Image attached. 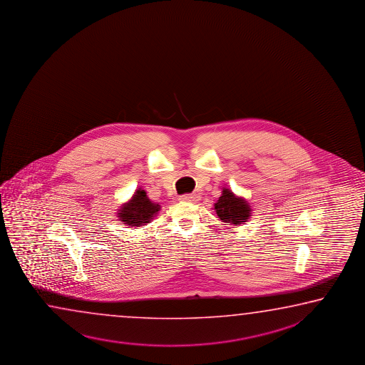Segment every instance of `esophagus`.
I'll return each mask as SVG.
<instances>
[{
	"instance_id": "obj_1",
	"label": "esophagus",
	"mask_w": 365,
	"mask_h": 365,
	"mask_svg": "<svg viewBox=\"0 0 365 365\" xmlns=\"http://www.w3.org/2000/svg\"><path fill=\"white\" fill-rule=\"evenodd\" d=\"M180 200L181 202H187V203H195V202H198L199 197L197 194H185V195H181L180 197Z\"/></svg>"
}]
</instances>
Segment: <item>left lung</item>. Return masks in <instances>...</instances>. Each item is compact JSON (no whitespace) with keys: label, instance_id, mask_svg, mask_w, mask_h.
Segmentation results:
<instances>
[{"label":"left lung","instance_id":"1","mask_svg":"<svg viewBox=\"0 0 365 365\" xmlns=\"http://www.w3.org/2000/svg\"><path fill=\"white\" fill-rule=\"evenodd\" d=\"M215 212L226 225L241 226L252 217V205L244 197L236 195L230 187H223L221 197L215 203Z\"/></svg>","mask_w":365,"mask_h":365}]
</instances>
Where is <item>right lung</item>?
Returning <instances> with one entry per match:
<instances>
[{
	"label": "right lung",
	"instance_id": "obj_1",
	"mask_svg": "<svg viewBox=\"0 0 365 365\" xmlns=\"http://www.w3.org/2000/svg\"><path fill=\"white\" fill-rule=\"evenodd\" d=\"M160 210L161 205L152 202L147 192L143 190L142 187H138L133 197L118 207L116 216L118 221H121L129 229H133L152 222Z\"/></svg>",
	"mask_w": 365,
	"mask_h": 365
}]
</instances>
